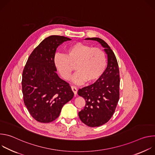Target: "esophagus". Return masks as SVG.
Returning <instances> with one entry per match:
<instances>
[{"label": "esophagus", "instance_id": "34e87169", "mask_svg": "<svg viewBox=\"0 0 155 155\" xmlns=\"http://www.w3.org/2000/svg\"><path fill=\"white\" fill-rule=\"evenodd\" d=\"M71 88H72V90L73 91V92H74L75 96H76L77 94V88L75 86H72Z\"/></svg>", "mask_w": 155, "mask_h": 155}]
</instances>
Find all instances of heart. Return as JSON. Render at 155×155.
I'll list each match as a JSON object with an SVG mask.
<instances>
[{
  "mask_svg": "<svg viewBox=\"0 0 155 155\" xmlns=\"http://www.w3.org/2000/svg\"><path fill=\"white\" fill-rule=\"evenodd\" d=\"M55 68L65 80H69L75 66L77 72L73 81L80 84L85 80L90 83L97 80L105 71L107 58L99 48L77 42L65 50V54H56L54 58Z\"/></svg>",
  "mask_w": 155,
  "mask_h": 155,
  "instance_id": "heart-1",
  "label": "heart"
}]
</instances>
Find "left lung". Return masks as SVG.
<instances>
[{"label":"left lung","instance_id":"left-lung-1","mask_svg":"<svg viewBox=\"0 0 155 155\" xmlns=\"http://www.w3.org/2000/svg\"><path fill=\"white\" fill-rule=\"evenodd\" d=\"M98 41L107 54V67L101 77L93 84L78 90V94L86 102L78 112L81 121L90 127L105 124L113 116L120 99V72L115 55L102 39L87 38Z\"/></svg>","mask_w":155,"mask_h":155}]
</instances>
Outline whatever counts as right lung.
<instances>
[{
	"label": "right lung",
	"instance_id": "1",
	"mask_svg": "<svg viewBox=\"0 0 155 155\" xmlns=\"http://www.w3.org/2000/svg\"><path fill=\"white\" fill-rule=\"evenodd\" d=\"M71 40L51 35L44 39L30 54L22 76L23 100L31 115L40 123L55 120L64 104L74 97L69 84L59 77L54 64L56 48Z\"/></svg>",
	"mask_w": 155,
	"mask_h": 155
}]
</instances>
